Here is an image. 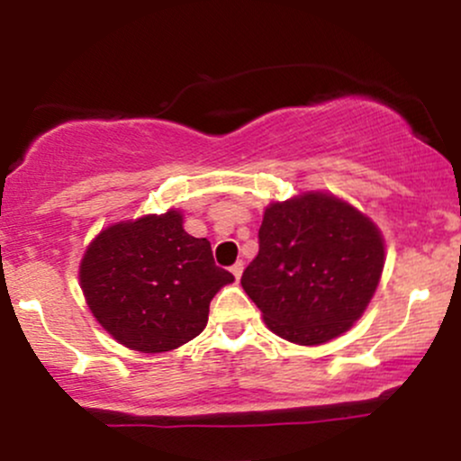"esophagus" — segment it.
Masks as SVG:
<instances>
[{
  "mask_svg": "<svg viewBox=\"0 0 461 461\" xmlns=\"http://www.w3.org/2000/svg\"><path fill=\"white\" fill-rule=\"evenodd\" d=\"M242 268H245V267H242V262H236L234 267L230 268L231 275H234V277H236V282H238V279H240V275H242Z\"/></svg>",
  "mask_w": 461,
  "mask_h": 461,
  "instance_id": "esophagus-1",
  "label": "esophagus"
}]
</instances>
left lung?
<instances>
[{"mask_svg": "<svg viewBox=\"0 0 461 461\" xmlns=\"http://www.w3.org/2000/svg\"><path fill=\"white\" fill-rule=\"evenodd\" d=\"M260 251L242 288L273 333L301 347L325 345L353 327L377 290L385 262L379 227L345 199L310 190L264 210Z\"/></svg>", "mask_w": 461, "mask_h": 461, "instance_id": "left-lung-1", "label": "left lung"}]
</instances>
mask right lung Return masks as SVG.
<instances>
[{"label": "right lung", "instance_id": "add662e5", "mask_svg": "<svg viewBox=\"0 0 461 461\" xmlns=\"http://www.w3.org/2000/svg\"><path fill=\"white\" fill-rule=\"evenodd\" d=\"M234 275L216 267L208 238L184 231L171 208L108 225L79 262V285L99 325L119 345L164 353L203 331L210 301Z\"/></svg>", "mask_w": 461, "mask_h": 461}]
</instances>
